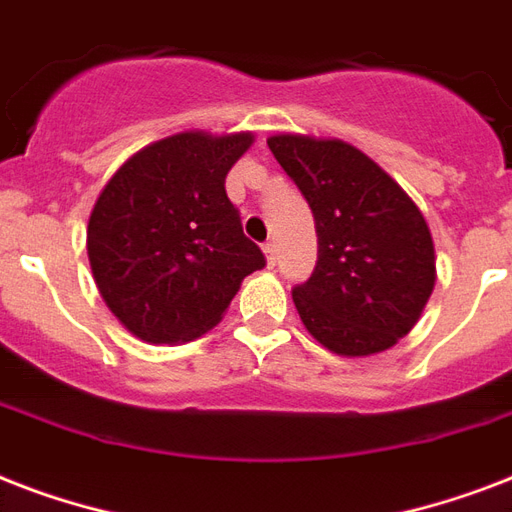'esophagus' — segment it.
I'll list each match as a JSON object with an SVG mask.
<instances>
[{
  "label": "esophagus",
  "instance_id": "1",
  "mask_svg": "<svg viewBox=\"0 0 512 512\" xmlns=\"http://www.w3.org/2000/svg\"><path fill=\"white\" fill-rule=\"evenodd\" d=\"M263 255H265V263L273 268V265H276V244H273V241H265Z\"/></svg>",
  "mask_w": 512,
  "mask_h": 512
}]
</instances>
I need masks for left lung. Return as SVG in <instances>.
<instances>
[{"mask_svg": "<svg viewBox=\"0 0 512 512\" xmlns=\"http://www.w3.org/2000/svg\"><path fill=\"white\" fill-rule=\"evenodd\" d=\"M268 148L313 209L319 260L292 292L327 350L364 358L393 348L436 287V247L409 193L364 151L337 138L279 132Z\"/></svg>", "mask_w": 512, "mask_h": 512, "instance_id": "obj_1", "label": "left lung"}]
</instances>
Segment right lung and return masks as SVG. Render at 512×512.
I'll return each mask as SVG.
<instances>
[{"instance_id":"1","label":"right lung","mask_w":512,"mask_h":512,"mask_svg":"<svg viewBox=\"0 0 512 512\" xmlns=\"http://www.w3.org/2000/svg\"><path fill=\"white\" fill-rule=\"evenodd\" d=\"M252 143V132H175L135 151L103 185L87 257L103 303L138 340H199L265 265L225 193V175Z\"/></svg>"}]
</instances>
